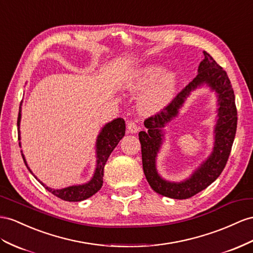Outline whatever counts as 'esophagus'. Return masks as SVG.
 Instances as JSON below:
<instances>
[{
  "mask_svg": "<svg viewBox=\"0 0 253 253\" xmlns=\"http://www.w3.org/2000/svg\"><path fill=\"white\" fill-rule=\"evenodd\" d=\"M127 128L129 133H137L139 131V127L135 125V123L132 121H128Z\"/></svg>",
  "mask_w": 253,
  "mask_h": 253,
  "instance_id": "obj_1",
  "label": "esophagus"
}]
</instances>
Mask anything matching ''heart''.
<instances>
[{
  "label": "heart",
  "mask_w": 253,
  "mask_h": 253,
  "mask_svg": "<svg viewBox=\"0 0 253 253\" xmlns=\"http://www.w3.org/2000/svg\"><path fill=\"white\" fill-rule=\"evenodd\" d=\"M178 86V76L173 70L164 71L158 65H147L133 71L124 82L128 92L140 96L138 110L142 115L158 114L170 105Z\"/></svg>",
  "instance_id": "obj_1"
}]
</instances>
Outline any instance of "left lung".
<instances>
[{
	"label": "left lung",
	"mask_w": 253,
	"mask_h": 253,
	"mask_svg": "<svg viewBox=\"0 0 253 253\" xmlns=\"http://www.w3.org/2000/svg\"><path fill=\"white\" fill-rule=\"evenodd\" d=\"M198 67V75L160 113L144 122L147 131L139 132L142 164L148 184L154 191L171 199L184 200L207 188L219 177L230 156L237 127L234 90L225 71L206 52ZM201 87L210 88L217 98L216 124L214 126V146L208 158L192 175L180 182L165 180L157 170V156L164 141V127L175 119L186 98Z\"/></svg>",
	"instance_id": "obj_1"
}]
</instances>
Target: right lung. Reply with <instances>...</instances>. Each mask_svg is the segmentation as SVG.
<instances>
[{
	"mask_svg": "<svg viewBox=\"0 0 253 253\" xmlns=\"http://www.w3.org/2000/svg\"><path fill=\"white\" fill-rule=\"evenodd\" d=\"M20 122H21V105H20V108H19L18 122H17L19 146L21 147ZM125 130H126V126H125L124 119L118 118L111 122L107 123V124L101 128L98 135H97V140L95 144L96 168H95L92 178L84 184L68 186L62 189L51 188V187H48L47 185H44L42 182H41V180L34 175V173L30 169V167L28 166V163L27 160H25L22 151H21V155H22L24 164L27 166L29 171L32 173V175H33L49 192H51L52 194H54L55 197L60 198L64 201H68V202H79V201L88 199L97 191L100 190L103 183V168H105L107 160L110 155H111V153L113 152L115 146L119 144V142L125 135Z\"/></svg>",
	"mask_w": 253,
	"mask_h": 253,
	"instance_id": "1",
	"label": "right lung"
}]
</instances>
